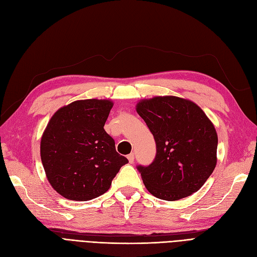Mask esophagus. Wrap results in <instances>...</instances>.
I'll list each match as a JSON object with an SVG mask.
<instances>
[{
	"label": "esophagus",
	"instance_id": "1",
	"mask_svg": "<svg viewBox=\"0 0 257 257\" xmlns=\"http://www.w3.org/2000/svg\"><path fill=\"white\" fill-rule=\"evenodd\" d=\"M134 159H135L134 158V153H131V154L127 155V160H128V162L131 163V164L134 162Z\"/></svg>",
	"mask_w": 257,
	"mask_h": 257
}]
</instances>
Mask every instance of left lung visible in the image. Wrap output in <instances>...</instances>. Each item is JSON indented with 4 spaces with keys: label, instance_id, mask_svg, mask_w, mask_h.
<instances>
[{
    "label": "left lung",
    "instance_id": "8db88e82",
    "mask_svg": "<svg viewBox=\"0 0 257 257\" xmlns=\"http://www.w3.org/2000/svg\"><path fill=\"white\" fill-rule=\"evenodd\" d=\"M157 144L149 166L138 165L153 196L178 200L197 192L216 165L217 135L195 103L177 96H155L136 106Z\"/></svg>",
    "mask_w": 257,
    "mask_h": 257
}]
</instances>
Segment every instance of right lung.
I'll use <instances>...</instances> for the list:
<instances>
[{
  "mask_svg": "<svg viewBox=\"0 0 257 257\" xmlns=\"http://www.w3.org/2000/svg\"><path fill=\"white\" fill-rule=\"evenodd\" d=\"M112 106L109 99L76 100L48 122L41 158L49 183L63 197L85 201L103 195L128 163L104 130Z\"/></svg>",
  "mask_w": 257,
  "mask_h": 257,
  "instance_id": "add662e5",
  "label": "right lung"
}]
</instances>
